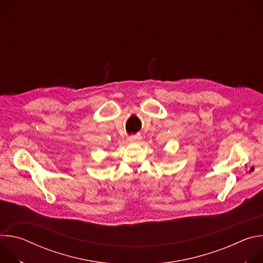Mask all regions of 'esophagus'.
Segmentation results:
<instances>
[{
	"label": "esophagus",
	"mask_w": 263,
	"mask_h": 263,
	"mask_svg": "<svg viewBox=\"0 0 263 263\" xmlns=\"http://www.w3.org/2000/svg\"><path fill=\"white\" fill-rule=\"evenodd\" d=\"M129 140L131 142H139L141 140V136L140 135H131L129 137Z\"/></svg>",
	"instance_id": "esophagus-1"
}]
</instances>
